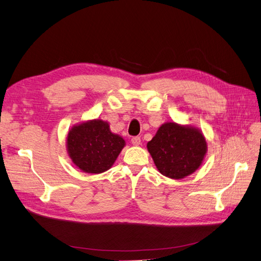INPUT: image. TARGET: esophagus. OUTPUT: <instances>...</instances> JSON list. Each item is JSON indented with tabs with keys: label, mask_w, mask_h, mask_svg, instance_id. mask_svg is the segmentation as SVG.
<instances>
[{
	"label": "esophagus",
	"mask_w": 261,
	"mask_h": 261,
	"mask_svg": "<svg viewBox=\"0 0 261 261\" xmlns=\"http://www.w3.org/2000/svg\"><path fill=\"white\" fill-rule=\"evenodd\" d=\"M130 141H132V144H133L134 146H138V145L141 144V139H140V137H138V136L133 137Z\"/></svg>",
	"instance_id": "obj_1"
}]
</instances>
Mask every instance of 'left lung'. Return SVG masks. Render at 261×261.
<instances>
[{"label":"left lung","mask_w":261,"mask_h":261,"mask_svg":"<svg viewBox=\"0 0 261 261\" xmlns=\"http://www.w3.org/2000/svg\"><path fill=\"white\" fill-rule=\"evenodd\" d=\"M147 148L161 174L179 179L200 167L207 144L198 129L165 123L147 144Z\"/></svg>","instance_id":"1"}]
</instances>
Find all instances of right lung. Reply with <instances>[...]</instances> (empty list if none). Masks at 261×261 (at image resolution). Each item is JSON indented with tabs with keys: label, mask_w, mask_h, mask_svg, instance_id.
<instances>
[{
	"label": "right lung",
	"mask_w": 261,
	"mask_h": 261,
	"mask_svg": "<svg viewBox=\"0 0 261 261\" xmlns=\"http://www.w3.org/2000/svg\"><path fill=\"white\" fill-rule=\"evenodd\" d=\"M124 146V139L111 133L109 124L101 120L77 125L67 136L70 159L81 170L93 174L111 168Z\"/></svg>",
	"instance_id": "add662e5"
}]
</instances>
